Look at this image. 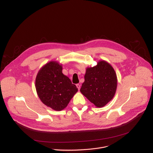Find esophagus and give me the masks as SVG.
<instances>
[{
  "mask_svg": "<svg viewBox=\"0 0 153 153\" xmlns=\"http://www.w3.org/2000/svg\"><path fill=\"white\" fill-rule=\"evenodd\" d=\"M76 87H77L78 90H80V85L79 84H76Z\"/></svg>",
  "mask_w": 153,
  "mask_h": 153,
  "instance_id": "obj_1",
  "label": "esophagus"
}]
</instances>
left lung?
I'll return each mask as SVG.
<instances>
[{
	"label": "left lung",
	"mask_w": 153,
	"mask_h": 153,
	"mask_svg": "<svg viewBox=\"0 0 153 153\" xmlns=\"http://www.w3.org/2000/svg\"><path fill=\"white\" fill-rule=\"evenodd\" d=\"M84 79L80 92L96 107H103L113 98L117 79L114 69L108 62L99 61L96 66L87 68Z\"/></svg>",
	"instance_id": "obj_1"
}]
</instances>
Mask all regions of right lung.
Segmentation results:
<instances>
[{
    "instance_id": "1",
    "label": "right lung",
    "mask_w": 153,
    "mask_h": 153,
    "mask_svg": "<svg viewBox=\"0 0 153 153\" xmlns=\"http://www.w3.org/2000/svg\"><path fill=\"white\" fill-rule=\"evenodd\" d=\"M36 88L42 102L55 111H62L69 103L78 89L62 73V65L50 62L38 72Z\"/></svg>"
}]
</instances>
